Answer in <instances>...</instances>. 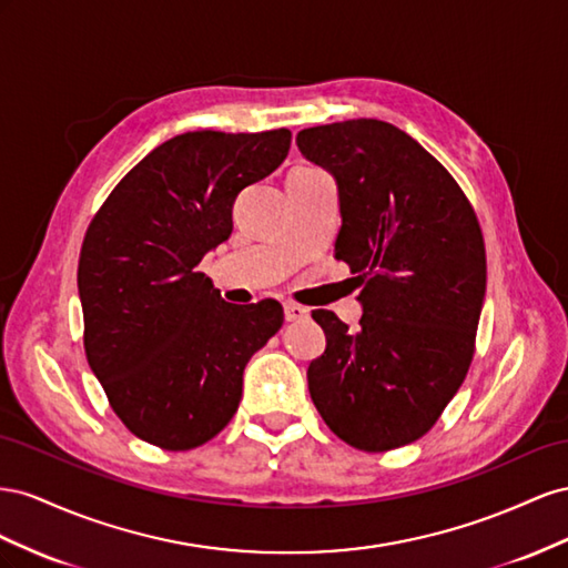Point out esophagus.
<instances>
[{
    "mask_svg": "<svg viewBox=\"0 0 568 568\" xmlns=\"http://www.w3.org/2000/svg\"><path fill=\"white\" fill-rule=\"evenodd\" d=\"M285 318L287 321H304V318H310V310H306V306H300V304H295V302H285Z\"/></svg>",
    "mask_w": 568,
    "mask_h": 568,
    "instance_id": "1",
    "label": "esophagus"
}]
</instances>
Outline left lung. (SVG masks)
<instances>
[{
	"label": "left lung",
	"mask_w": 568,
	"mask_h": 568,
	"mask_svg": "<svg viewBox=\"0 0 568 568\" xmlns=\"http://www.w3.org/2000/svg\"><path fill=\"white\" fill-rule=\"evenodd\" d=\"M297 148L335 178V256L356 273L364 306L356 331L312 312L326 352L306 371L310 395L347 445H409L440 418L474 359L488 275L476 212L440 161L393 123L306 128Z\"/></svg>",
	"instance_id": "obj_1"
}]
</instances>
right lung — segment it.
Segmentation results:
<instances>
[{"label": "right lung", "mask_w": 568, "mask_h": 568, "mask_svg": "<svg viewBox=\"0 0 568 568\" xmlns=\"http://www.w3.org/2000/svg\"><path fill=\"white\" fill-rule=\"evenodd\" d=\"M290 131H194L159 144L111 190L78 262L85 354L140 440L185 452L219 435L242 371L283 326L275 300L237 306L202 271L233 231V204L278 169Z\"/></svg>", "instance_id": "obj_1"}]
</instances>
